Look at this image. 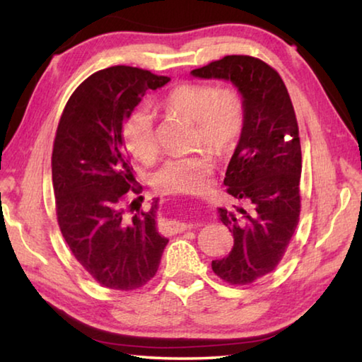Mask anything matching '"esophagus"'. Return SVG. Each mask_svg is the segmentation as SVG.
Instances as JSON below:
<instances>
[{"instance_id": "1", "label": "esophagus", "mask_w": 362, "mask_h": 362, "mask_svg": "<svg viewBox=\"0 0 362 362\" xmlns=\"http://www.w3.org/2000/svg\"><path fill=\"white\" fill-rule=\"evenodd\" d=\"M188 228L187 223L183 222H175V220H169V222L163 223L161 230L164 235H177V233H182Z\"/></svg>"}]
</instances>
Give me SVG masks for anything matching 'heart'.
Instances as JSON below:
<instances>
[{
  "label": "heart",
  "mask_w": 362,
  "mask_h": 362,
  "mask_svg": "<svg viewBox=\"0 0 362 362\" xmlns=\"http://www.w3.org/2000/svg\"><path fill=\"white\" fill-rule=\"evenodd\" d=\"M164 112L194 124V144L209 146L220 156L236 148L246 127V100L235 86L183 83L161 102ZM126 146L139 161L150 163L158 155L153 118L146 108L132 112L124 124ZM214 158L209 151L170 156L153 174V187L164 194L198 193L211 182Z\"/></svg>",
  "instance_id": "obj_1"
}]
</instances>
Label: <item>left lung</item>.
<instances>
[{"mask_svg": "<svg viewBox=\"0 0 362 362\" xmlns=\"http://www.w3.org/2000/svg\"><path fill=\"white\" fill-rule=\"evenodd\" d=\"M192 75L231 81L246 100V127L223 180L243 206L218 209L235 244L228 255L212 260L220 279L246 286L278 267L298 223L302 148L296 112L279 73L260 59L225 56Z\"/></svg>", "mask_w": 362, "mask_h": 362, "instance_id": "obj_1", "label": "left lung"}]
</instances>
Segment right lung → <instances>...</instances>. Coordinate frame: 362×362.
Here are the masks:
<instances>
[{"label": "right lung", "mask_w": 362, "mask_h": 362, "mask_svg": "<svg viewBox=\"0 0 362 362\" xmlns=\"http://www.w3.org/2000/svg\"><path fill=\"white\" fill-rule=\"evenodd\" d=\"M170 78L116 65L78 86L60 116L52 148L59 228L71 254L97 283L136 291L155 276L169 243L156 230L158 199L132 217L126 201L142 187L124 151L122 124L146 90Z\"/></svg>", "instance_id": "obj_1"}]
</instances>
